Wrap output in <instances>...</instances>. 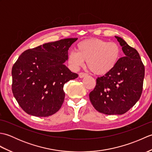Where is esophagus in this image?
I'll list each match as a JSON object with an SVG mask.
<instances>
[{"instance_id":"esophagus-1","label":"esophagus","mask_w":152,"mask_h":152,"mask_svg":"<svg viewBox=\"0 0 152 152\" xmlns=\"http://www.w3.org/2000/svg\"><path fill=\"white\" fill-rule=\"evenodd\" d=\"M86 76H88V74H86L85 72H80L79 73V77L80 78H84Z\"/></svg>"}]
</instances>
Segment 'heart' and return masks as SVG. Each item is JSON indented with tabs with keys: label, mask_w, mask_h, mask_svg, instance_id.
Wrapping results in <instances>:
<instances>
[{
	"label": "heart",
	"mask_w": 152,
	"mask_h": 152,
	"mask_svg": "<svg viewBox=\"0 0 152 152\" xmlns=\"http://www.w3.org/2000/svg\"><path fill=\"white\" fill-rule=\"evenodd\" d=\"M76 51L68 54L67 63L74 70H78L87 61L89 69L97 75H104L112 71L121 57V48L114 42L91 38L80 42Z\"/></svg>",
	"instance_id": "1"
}]
</instances>
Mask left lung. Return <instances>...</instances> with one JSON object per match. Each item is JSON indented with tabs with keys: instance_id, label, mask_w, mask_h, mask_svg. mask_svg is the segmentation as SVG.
<instances>
[{
	"instance_id": "1",
	"label": "left lung",
	"mask_w": 152,
	"mask_h": 152,
	"mask_svg": "<svg viewBox=\"0 0 152 152\" xmlns=\"http://www.w3.org/2000/svg\"><path fill=\"white\" fill-rule=\"evenodd\" d=\"M115 37L125 56L112 71L97 78L95 88L89 93L93 107L107 115L124 114L136 104L142 92L145 72L138 51L121 38Z\"/></svg>"
}]
</instances>
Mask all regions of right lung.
<instances>
[{"instance_id":"1","label":"right lung","mask_w":152,"mask_h":152,"mask_svg":"<svg viewBox=\"0 0 152 152\" xmlns=\"http://www.w3.org/2000/svg\"><path fill=\"white\" fill-rule=\"evenodd\" d=\"M78 38H64L23 52L12 66V89L28 114L48 117L61 108L64 84L78 75L64 65L68 50Z\"/></svg>"}]
</instances>
